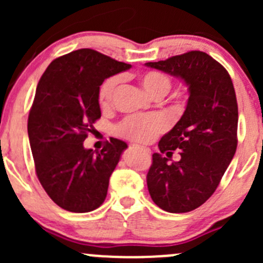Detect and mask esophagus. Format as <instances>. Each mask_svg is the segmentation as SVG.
<instances>
[{
	"label": "esophagus",
	"instance_id": "obj_1",
	"mask_svg": "<svg viewBox=\"0 0 263 263\" xmlns=\"http://www.w3.org/2000/svg\"><path fill=\"white\" fill-rule=\"evenodd\" d=\"M132 147H135V148H139V150H141V151H144L145 154H150V148H147V147H142V146H137V145H134V146Z\"/></svg>",
	"mask_w": 263,
	"mask_h": 263
}]
</instances>
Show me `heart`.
<instances>
[{
  "label": "heart",
  "instance_id": "b5f03b06",
  "mask_svg": "<svg viewBox=\"0 0 263 263\" xmlns=\"http://www.w3.org/2000/svg\"><path fill=\"white\" fill-rule=\"evenodd\" d=\"M137 79H139L142 89L150 97L156 98V99H160L164 95L168 94L172 87V81L169 76L161 71H146V72L140 73ZM119 82H121L119 76H110L107 80L103 81L99 87V102L102 104H108L112 100ZM165 119L160 116L128 117L117 127V134L127 140L144 144V142L153 141L160 132L165 129Z\"/></svg>",
  "mask_w": 263,
  "mask_h": 263
}]
</instances>
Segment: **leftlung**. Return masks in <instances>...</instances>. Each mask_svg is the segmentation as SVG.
<instances>
[{
  "mask_svg": "<svg viewBox=\"0 0 263 263\" xmlns=\"http://www.w3.org/2000/svg\"><path fill=\"white\" fill-rule=\"evenodd\" d=\"M145 65L182 79L190 91L181 119L159 141L160 153L168 156L181 149V160L169 163L168 157L153 154L146 177L148 193L159 208L188 213L211 197L237 150L234 86L228 71L200 50Z\"/></svg>",
  "mask_w": 263,
  "mask_h": 263,
  "instance_id": "left-lung-1",
  "label": "left lung"
}]
</instances>
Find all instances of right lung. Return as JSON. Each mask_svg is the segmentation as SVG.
<instances>
[{"label":"right lung","mask_w":263,"mask_h":263,"mask_svg":"<svg viewBox=\"0 0 263 263\" xmlns=\"http://www.w3.org/2000/svg\"><path fill=\"white\" fill-rule=\"evenodd\" d=\"M131 65L94 49L55 58L38 82L28 118V135L36 177L63 210L89 213L104 202L110 174L126 142L110 139L100 151L84 141L100 118L99 87Z\"/></svg>","instance_id":"right-lung-1"}]
</instances>
